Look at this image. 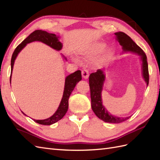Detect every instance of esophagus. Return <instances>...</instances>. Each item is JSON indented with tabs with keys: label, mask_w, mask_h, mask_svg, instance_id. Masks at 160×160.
<instances>
[{
	"label": "esophagus",
	"mask_w": 160,
	"mask_h": 160,
	"mask_svg": "<svg viewBox=\"0 0 160 160\" xmlns=\"http://www.w3.org/2000/svg\"><path fill=\"white\" fill-rule=\"evenodd\" d=\"M81 74H82V77L84 79H88V77H89V71L87 69H84L81 71Z\"/></svg>",
	"instance_id": "esophagus-1"
}]
</instances>
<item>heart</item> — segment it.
<instances>
[{
  "label": "heart",
  "mask_w": 160,
  "mask_h": 160,
  "mask_svg": "<svg viewBox=\"0 0 160 160\" xmlns=\"http://www.w3.org/2000/svg\"><path fill=\"white\" fill-rule=\"evenodd\" d=\"M107 48V45L102 42H98L90 46L82 52V55L85 58H94L99 55H101L102 52ZM111 55V52L107 51L105 52L103 55V59H106Z\"/></svg>",
  "instance_id": "1"
}]
</instances>
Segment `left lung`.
I'll return each mask as SVG.
<instances>
[{"label": "left lung", "mask_w": 160, "mask_h": 160, "mask_svg": "<svg viewBox=\"0 0 160 160\" xmlns=\"http://www.w3.org/2000/svg\"><path fill=\"white\" fill-rule=\"evenodd\" d=\"M115 35H116V40L122 46L124 51L135 52L140 56L141 60L142 62V76L148 86V81H149V74H148L147 58L145 52L126 33L123 32H117L115 33ZM104 81L105 74L103 71L101 69L97 70L96 72L91 73L89 77L91 104L93 112L98 118L106 122L120 123L128 120L131 116L126 117V118H120V117L112 115L102 105L101 92Z\"/></svg>", "instance_id": "8db88e82"}]
</instances>
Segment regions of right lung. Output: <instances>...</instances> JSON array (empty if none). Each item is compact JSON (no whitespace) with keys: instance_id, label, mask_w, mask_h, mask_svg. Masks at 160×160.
Instances as JSON below:
<instances>
[{"instance_id":"1","label":"right lung","mask_w":160,"mask_h":160,"mask_svg":"<svg viewBox=\"0 0 160 160\" xmlns=\"http://www.w3.org/2000/svg\"><path fill=\"white\" fill-rule=\"evenodd\" d=\"M58 38L59 37H57L55 34L49 33L48 32L42 30H36L33 31V33H31L25 40L22 42V43H20L18 46L16 48L15 51L13 52L12 60H11V71H12V73L14 62H15V59L18 54L25 47L27 44H29L30 42L34 41H40L49 46L51 48L55 49L57 51H60L62 48V44L59 41ZM11 77H12V74L10 76V82ZM81 79H82V77H81V70H77L76 72H74L72 74H70V75L67 77L65 80V86L63 97L62 98L61 102H60L58 110H57L54 114L51 116L50 118L45 120H33L34 121L38 124H40V125H51L52 124H54L59 121V120H61L65 116L67 111H68V99L70 96L73 91L74 87L76 86V84L79 81H81Z\"/></svg>"}]
</instances>
